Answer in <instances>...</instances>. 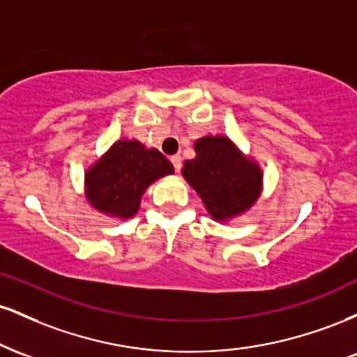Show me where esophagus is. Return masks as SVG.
<instances>
[{
	"label": "esophagus",
	"instance_id": "obj_1",
	"mask_svg": "<svg viewBox=\"0 0 357 357\" xmlns=\"http://www.w3.org/2000/svg\"><path fill=\"white\" fill-rule=\"evenodd\" d=\"M171 162H173L176 173H179V171H181V155H179V154L171 155Z\"/></svg>",
	"mask_w": 357,
	"mask_h": 357
}]
</instances>
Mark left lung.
<instances>
[{
	"mask_svg": "<svg viewBox=\"0 0 357 357\" xmlns=\"http://www.w3.org/2000/svg\"><path fill=\"white\" fill-rule=\"evenodd\" d=\"M192 159L184 161L183 176L199 195L215 221L227 223L248 211L260 198L264 173L255 159L245 155L227 136L195 141Z\"/></svg>",
	"mask_w": 357,
	"mask_h": 357,
	"instance_id": "8db88e82",
	"label": "left lung"
}]
</instances>
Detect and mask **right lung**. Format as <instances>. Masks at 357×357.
I'll return each mask as SVG.
<instances>
[{
    "instance_id": "add662e5",
    "label": "right lung",
    "mask_w": 357,
    "mask_h": 357,
    "mask_svg": "<svg viewBox=\"0 0 357 357\" xmlns=\"http://www.w3.org/2000/svg\"><path fill=\"white\" fill-rule=\"evenodd\" d=\"M173 173V165L155 147L119 139L85 171V198L102 215L129 220L139 211L147 188Z\"/></svg>"
}]
</instances>
